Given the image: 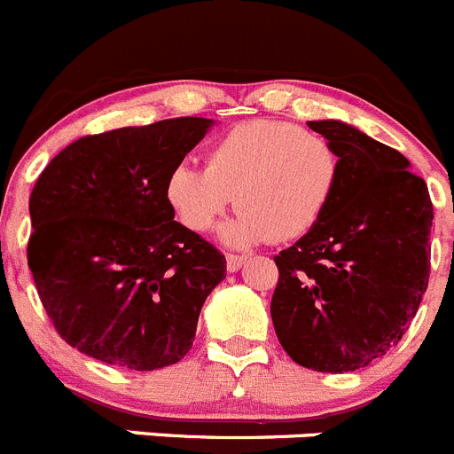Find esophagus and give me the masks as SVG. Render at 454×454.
Wrapping results in <instances>:
<instances>
[{
	"label": "esophagus",
	"instance_id": "34e87169",
	"mask_svg": "<svg viewBox=\"0 0 454 454\" xmlns=\"http://www.w3.org/2000/svg\"><path fill=\"white\" fill-rule=\"evenodd\" d=\"M244 262H247V257H244V255H232V253H228V255H226V269L231 273L239 271Z\"/></svg>",
	"mask_w": 454,
	"mask_h": 454
}]
</instances>
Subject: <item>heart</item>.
I'll return each mask as SVG.
<instances>
[{"mask_svg": "<svg viewBox=\"0 0 454 454\" xmlns=\"http://www.w3.org/2000/svg\"><path fill=\"white\" fill-rule=\"evenodd\" d=\"M339 181L334 146L292 121L251 120L212 142L206 167L176 162L165 178V199L192 232H207L232 199L235 217L222 228L231 247L296 239L328 210Z\"/></svg>", "mask_w": 454, "mask_h": 454, "instance_id": "obj_1", "label": "heart"}]
</instances>
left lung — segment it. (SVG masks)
Listing matches in <instances>:
<instances>
[{
	"instance_id": "left-lung-1",
	"label": "left lung",
	"mask_w": 454,
	"mask_h": 454,
	"mask_svg": "<svg viewBox=\"0 0 454 454\" xmlns=\"http://www.w3.org/2000/svg\"><path fill=\"white\" fill-rule=\"evenodd\" d=\"M308 126L337 151L339 181L321 222L273 257L271 318L296 364L348 373L387 355L419 312L434 215L403 153L346 121Z\"/></svg>"
}]
</instances>
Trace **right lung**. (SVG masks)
<instances>
[{
  "instance_id": "obj_1",
  "label": "right lung",
  "mask_w": 454,
  "mask_h": 454,
  "mask_svg": "<svg viewBox=\"0 0 454 454\" xmlns=\"http://www.w3.org/2000/svg\"><path fill=\"white\" fill-rule=\"evenodd\" d=\"M212 124L178 117L85 136L40 174L28 269L72 348L133 371L176 364L192 348L226 257L174 222L165 178Z\"/></svg>"
}]
</instances>
